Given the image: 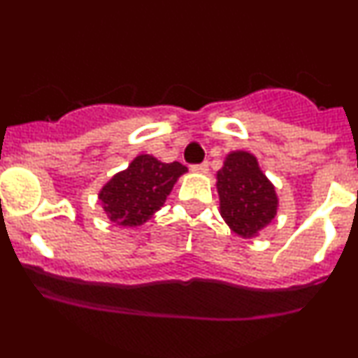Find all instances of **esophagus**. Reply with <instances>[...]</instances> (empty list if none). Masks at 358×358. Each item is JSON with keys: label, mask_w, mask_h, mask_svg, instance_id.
Here are the masks:
<instances>
[{"label": "esophagus", "mask_w": 358, "mask_h": 358, "mask_svg": "<svg viewBox=\"0 0 358 358\" xmlns=\"http://www.w3.org/2000/svg\"><path fill=\"white\" fill-rule=\"evenodd\" d=\"M192 171H195V173H207L208 171V163L203 162V163H199V165H192Z\"/></svg>", "instance_id": "obj_1"}]
</instances>
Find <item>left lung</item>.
I'll list each match as a JSON object with an SVG mask.
<instances>
[{
  "label": "left lung",
  "instance_id": "1",
  "mask_svg": "<svg viewBox=\"0 0 358 358\" xmlns=\"http://www.w3.org/2000/svg\"><path fill=\"white\" fill-rule=\"evenodd\" d=\"M217 190L220 215L244 239L256 236L276 215L274 187L259 170L257 159L245 151H234L227 156L217 173Z\"/></svg>",
  "mask_w": 358,
  "mask_h": 358
}]
</instances>
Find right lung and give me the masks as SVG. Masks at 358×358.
Returning <instances> with one entry per match:
<instances>
[{
    "instance_id": "1",
    "label": "right lung",
    "mask_w": 358,
    "mask_h": 358,
    "mask_svg": "<svg viewBox=\"0 0 358 358\" xmlns=\"http://www.w3.org/2000/svg\"><path fill=\"white\" fill-rule=\"evenodd\" d=\"M182 163H162L150 155L133 159L127 170L114 175L102 188L99 199L108 217L117 225L136 227L163 207L180 175Z\"/></svg>"
}]
</instances>
